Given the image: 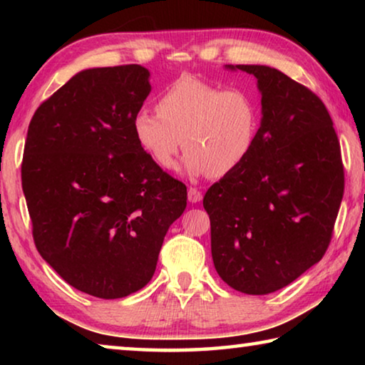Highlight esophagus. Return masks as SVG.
Returning <instances> with one entry per match:
<instances>
[{
  "label": "esophagus",
  "instance_id": "34e87169",
  "mask_svg": "<svg viewBox=\"0 0 365 365\" xmlns=\"http://www.w3.org/2000/svg\"><path fill=\"white\" fill-rule=\"evenodd\" d=\"M202 200V193L195 187L188 188V201L190 202H200Z\"/></svg>",
  "mask_w": 365,
  "mask_h": 365
}]
</instances>
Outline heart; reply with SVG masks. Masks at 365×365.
I'll return each mask as SVG.
<instances>
[{
  "mask_svg": "<svg viewBox=\"0 0 365 365\" xmlns=\"http://www.w3.org/2000/svg\"><path fill=\"white\" fill-rule=\"evenodd\" d=\"M156 108L140 109L132 127L135 140L160 169H174L185 145V169L191 175L224 177L255 148L261 114L246 90L182 76L160 91Z\"/></svg>",
  "mask_w": 365,
  "mask_h": 365,
  "instance_id": "heart-1",
  "label": "heart"
}]
</instances>
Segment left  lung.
Instances as JSON below:
<instances>
[{"instance_id":"obj_1","label":"left lung","mask_w":365,"mask_h":365,"mask_svg":"<svg viewBox=\"0 0 365 365\" xmlns=\"http://www.w3.org/2000/svg\"><path fill=\"white\" fill-rule=\"evenodd\" d=\"M233 69V67H232ZM261 90L248 159L206 191L215 270L228 287L267 294L324 257L344 193L341 148L322 100L267 66H237Z\"/></svg>"}]
</instances>
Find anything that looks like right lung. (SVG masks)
I'll list each match as a JSON object with an SVG mask.
<instances>
[{
	"label": "right lung",
	"instance_id": "1",
	"mask_svg": "<svg viewBox=\"0 0 365 365\" xmlns=\"http://www.w3.org/2000/svg\"><path fill=\"white\" fill-rule=\"evenodd\" d=\"M138 64L78 72L29 123L22 190L41 257L86 294L143 288L187 187L138 145L133 115L151 86Z\"/></svg>",
	"mask_w": 365,
	"mask_h": 365
}]
</instances>
